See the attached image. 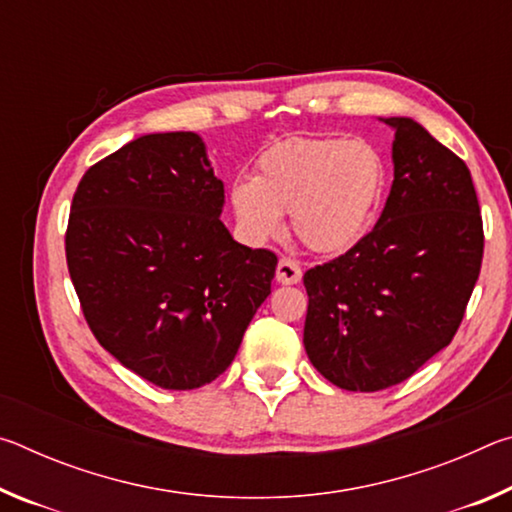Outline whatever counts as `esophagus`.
Wrapping results in <instances>:
<instances>
[{
	"label": "esophagus",
	"instance_id": "34e87169",
	"mask_svg": "<svg viewBox=\"0 0 512 512\" xmlns=\"http://www.w3.org/2000/svg\"><path fill=\"white\" fill-rule=\"evenodd\" d=\"M277 282L280 284H298L300 277H302V268L296 262V259L291 257H282L280 262H277Z\"/></svg>",
	"mask_w": 512,
	"mask_h": 512
}]
</instances>
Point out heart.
<instances>
[{
  "mask_svg": "<svg viewBox=\"0 0 512 512\" xmlns=\"http://www.w3.org/2000/svg\"><path fill=\"white\" fill-rule=\"evenodd\" d=\"M386 187L388 164L372 142L293 137L262 153L255 178L232 185L230 205L253 244L275 237L282 214H291L302 246L339 255L370 230Z\"/></svg>",
  "mask_w": 512,
  "mask_h": 512,
  "instance_id": "b5f03b06",
  "label": "heart"
}]
</instances>
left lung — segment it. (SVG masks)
<instances>
[{
  "mask_svg": "<svg viewBox=\"0 0 512 512\" xmlns=\"http://www.w3.org/2000/svg\"><path fill=\"white\" fill-rule=\"evenodd\" d=\"M395 131L384 212L348 253L309 268L305 350L325 379L375 393L447 348L483 259V221L467 164L409 117Z\"/></svg>",
  "mask_w": 512,
  "mask_h": 512,
  "instance_id": "obj_1",
  "label": "left lung"
}]
</instances>
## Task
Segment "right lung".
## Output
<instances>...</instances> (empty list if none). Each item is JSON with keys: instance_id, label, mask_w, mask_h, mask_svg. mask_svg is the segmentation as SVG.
<instances>
[{"instance_id": "right-lung-1", "label": "right lung", "mask_w": 512, "mask_h": 512, "mask_svg": "<svg viewBox=\"0 0 512 512\" xmlns=\"http://www.w3.org/2000/svg\"><path fill=\"white\" fill-rule=\"evenodd\" d=\"M196 133H153L92 164L65 232L83 316L121 366L167 391L225 372L271 293L273 250L237 244Z\"/></svg>"}]
</instances>
